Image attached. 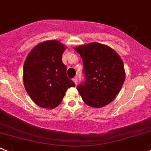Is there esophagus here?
I'll list each match as a JSON object with an SVG mask.
<instances>
[{
	"label": "esophagus",
	"mask_w": 151,
	"mask_h": 151,
	"mask_svg": "<svg viewBox=\"0 0 151 151\" xmlns=\"http://www.w3.org/2000/svg\"><path fill=\"white\" fill-rule=\"evenodd\" d=\"M73 81L74 82L75 85H77V83H78V81H77V77H74V78H73Z\"/></svg>",
	"instance_id": "obj_1"
}]
</instances>
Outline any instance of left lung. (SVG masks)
I'll return each instance as SVG.
<instances>
[{
	"label": "left lung",
	"instance_id": "1",
	"mask_svg": "<svg viewBox=\"0 0 151 151\" xmlns=\"http://www.w3.org/2000/svg\"><path fill=\"white\" fill-rule=\"evenodd\" d=\"M83 59L85 82L77 89L83 102L93 108L108 105L119 93L125 79L124 64L113 49L99 43L74 48Z\"/></svg>",
	"mask_w": 151,
	"mask_h": 151
}]
</instances>
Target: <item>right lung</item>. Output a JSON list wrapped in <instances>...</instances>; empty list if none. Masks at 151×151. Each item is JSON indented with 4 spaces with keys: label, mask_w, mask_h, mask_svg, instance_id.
Wrapping results in <instances>:
<instances>
[{
    "label": "right lung",
    "mask_w": 151,
    "mask_h": 151,
    "mask_svg": "<svg viewBox=\"0 0 151 151\" xmlns=\"http://www.w3.org/2000/svg\"><path fill=\"white\" fill-rule=\"evenodd\" d=\"M65 46L58 40L37 45L23 65V83L33 102L41 108H54L62 102L67 89L75 84L66 75L62 61Z\"/></svg>",
    "instance_id": "add662e5"
}]
</instances>
